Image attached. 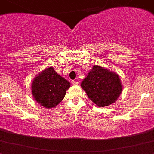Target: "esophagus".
Wrapping results in <instances>:
<instances>
[{"mask_svg":"<svg viewBox=\"0 0 154 154\" xmlns=\"http://www.w3.org/2000/svg\"><path fill=\"white\" fill-rule=\"evenodd\" d=\"M71 84H72V85H77V84H78V81H77V80H72V81H71Z\"/></svg>","mask_w":154,"mask_h":154,"instance_id":"obj_1","label":"esophagus"}]
</instances>
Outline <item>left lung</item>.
I'll return each mask as SVG.
<instances>
[{
    "label": "left lung",
    "mask_w": 154,
    "mask_h": 154,
    "mask_svg": "<svg viewBox=\"0 0 154 154\" xmlns=\"http://www.w3.org/2000/svg\"><path fill=\"white\" fill-rule=\"evenodd\" d=\"M80 85L89 99L99 107L114 103L122 91L119 76L98 65L93 66Z\"/></svg>",
    "instance_id": "1"
}]
</instances>
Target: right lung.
<instances>
[{
  "label": "right lung",
  "instance_id": "right-lung-1",
  "mask_svg": "<svg viewBox=\"0 0 154 154\" xmlns=\"http://www.w3.org/2000/svg\"><path fill=\"white\" fill-rule=\"evenodd\" d=\"M70 87L68 80L56 73L52 67L45 69L32 83V94L35 101L46 109L59 104Z\"/></svg>",
  "mask_w": 154,
  "mask_h": 154
}]
</instances>
